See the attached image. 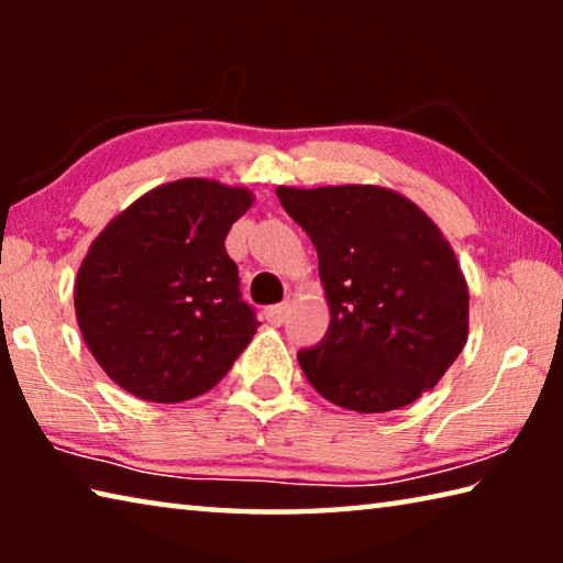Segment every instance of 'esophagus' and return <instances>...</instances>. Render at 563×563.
Wrapping results in <instances>:
<instances>
[{"mask_svg":"<svg viewBox=\"0 0 563 563\" xmlns=\"http://www.w3.org/2000/svg\"><path fill=\"white\" fill-rule=\"evenodd\" d=\"M288 312H290V302H280L265 310V318H268V322H273V325H283L285 318H288Z\"/></svg>","mask_w":563,"mask_h":563,"instance_id":"obj_1","label":"esophagus"}]
</instances>
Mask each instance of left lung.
I'll use <instances>...</instances> for the list:
<instances>
[{
    "instance_id": "1",
    "label": "left lung",
    "mask_w": 563,
    "mask_h": 563,
    "mask_svg": "<svg viewBox=\"0 0 563 563\" xmlns=\"http://www.w3.org/2000/svg\"><path fill=\"white\" fill-rule=\"evenodd\" d=\"M318 251L330 325L298 352L332 405L373 415L440 383L470 335V290L450 241L422 208L383 186H278Z\"/></svg>"
}]
</instances>
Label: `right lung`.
Returning <instances> with one entry per match:
<instances>
[{"label":"right lung","mask_w":563,"mask_h":563,"mask_svg":"<svg viewBox=\"0 0 563 563\" xmlns=\"http://www.w3.org/2000/svg\"><path fill=\"white\" fill-rule=\"evenodd\" d=\"M253 190L208 178L156 186L93 238L74 283L84 342L103 373L146 402L218 385L261 322L238 290L225 235Z\"/></svg>","instance_id":"right-lung-1"}]
</instances>
